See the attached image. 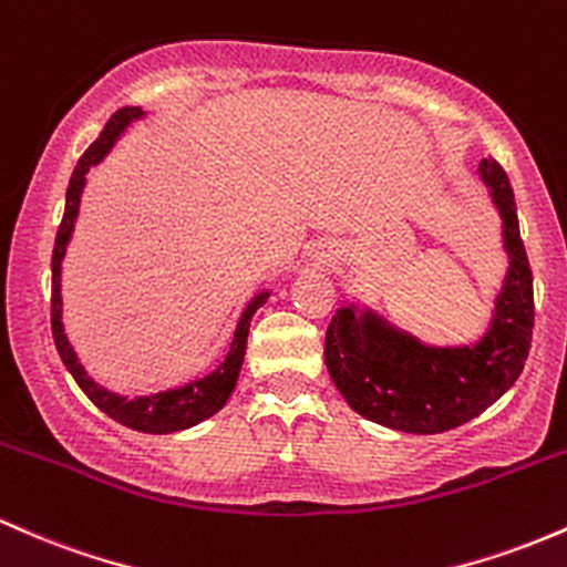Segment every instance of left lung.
<instances>
[{
    "mask_svg": "<svg viewBox=\"0 0 567 567\" xmlns=\"http://www.w3.org/2000/svg\"><path fill=\"white\" fill-rule=\"evenodd\" d=\"M478 178L501 216L508 257L486 332L473 343L430 346L394 327L379 310L349 302L334 310L324 340L330 379L359 416L389 430L435 435L471 422L503 398L533 340V272L519 235L514 188L495 159Z\"/></svg>",
    "mask_w": 567,
    "mask_h": 567,
    "instance_id": "left-lung-1",
    "label": "left lung"
}]
</instances>
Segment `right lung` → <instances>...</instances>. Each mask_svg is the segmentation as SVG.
<instances>
[{"mask_svg": "<svg viewBox=\"0 0 567 567\" xmlns=\"http://www.w3.org/2000/svg\"><path fill=\"white\" fill-rule=\"evenodd\" d=\"M140 118H145L143 107H121L118 113L111 115V121L105 124V130L100 132V137L89 145L86 154L78 162L75 173H72L70 186H66V203H64V218L62 227L56 233V246H53V295H51V330H53V343H56L59 357H62L64 368L70 370L72 379L78 381V386L83 389V394L100 408L102 413L115 419L124 427L137 430V432H151V435H169V432L188 430L194 424L205 422L213 413H218L224 403L233 394L237 375H240L243 357H246V343H248V327H251L254 313H257L259 306H265V300L270 297V289L257 291L251 300L243 308L240 319H237L233 343H229L227 357L210 370V373L199 375V379H192L188 383H181V386L162 389V392L140 394V398H126V394L111 392L102 383H96L89 375V370L83 368L81 359H78L75 349H72L70 338L64 332V306H62V261L66 254V246H70L72 233H75L78 213H81V197L83 188H86V175L91 167H96L107 154L115 148L124 132L130 130L132 124Z\"/></svg>", "mask_w": 567, "mask_h": 567, "instance_id": "obj_1", "label": "right lung"}]
</instances>
